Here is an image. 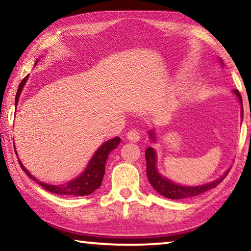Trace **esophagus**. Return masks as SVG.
<instances>
[{"label": "esophagus", "mask_w": 251, "mask_h": 251, "mask_svg": "<svg viewBox=\"0 0 251 251\" xmlns=\"http://www.w3.org/2000/svg\"><path fill=\"white\" fill-rule=\"evenodd\" d=\"M139 138H141V134H139V131L137 129H130L128 133H127V139H128L129 142H138Z\"/></svg>", "instance_id": "1"}]
</instances>
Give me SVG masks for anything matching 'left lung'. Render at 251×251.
Returning <instances> with one entry per match:
<instances>
[{
  "mask_svg": "<svg viewBox=\"0 0 251 251\" xmlns=\"http://www.w3.org/2000/svg\"><path fill=\"white\" fill-rule=\"evenodd\" d=\"M233 92H235L236 95L239 97L240 103H243V101H241V96L239 94V91L235 90ZM150 135H151V138L154 141V134L151 131ZM145 157H146V166H147L146 174L151 185L154 187V188L160 195H163L164 197L169 198V199H182V198L198 196V195L205 193L207 190L214 188V187L220 184V182L225 179V177L228 175L229 171H230V169H229V171H227L223 177H220L217 180L209 182V184H206L202 186H196V187L179 186L177 184H174V182H172L171 180H168L166 178L161 177V175H159V173L157 172L156 169V154L151 147H148L146 150Z\"/></svg>",
  "mask_w": 251,
  "mask_h": 251,
  "instance_id": "left-lung-1",
  "label": "left lung"
}]
</instances>
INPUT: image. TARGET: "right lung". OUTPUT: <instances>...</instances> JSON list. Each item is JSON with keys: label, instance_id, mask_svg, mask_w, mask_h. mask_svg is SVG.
Returning <instances> with one entry per match:
<instances>
[{"label": "right lung", "instance_id": "obj_1", "mask_svg": "<svg viewBox=\"0 0 251 251\" xmlns=\"http://www.w3.org/2000/svg\"><path fill=\"white\" fill-rule=\"evenodd\" d=\"M27 77L28 75L25 76V77L22 79V82H21L19 85L18 93H16V97H15V106L18 104L20 93L22 91V88L25 85V82H26ZM120 143H121L120 137H115L110 139L108 142L104 143L103 145L97 150L95 155L93 156V158L91 159L90 164H88L86 171H85L82 175L77 178H75L73 180L69 181L67 184L59 185V186L44 184V182L40 181L26 171V168L23 166L20 160L19 163H20V166L22 167V169L25 172V174H26L32 180L36 181L40 186H42L44 189L49 190L50 193H54L57 195H67V196H71V195L72 196H86V195L92 194L94 190H96L100 186L101 180H103V177H104V174H105L106 159H107L109 152L115 150Z\"/></svg>", "mask_w": 251, "mask_h": 251}]
</instances>
